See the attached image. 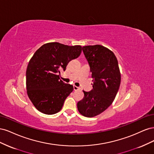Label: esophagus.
<instances>
[{"label":"esophagus","mask_w":154,"mask_h":154,"mask_svg":"<svg viewBox=\"0 0 154 154\" xmlns=\"http://www.w3.org/2000/svg\"><path fill=\"white\" fill-rule=\"evenodd\" d=\"M73 88H74V91H77V90H80V88L78 87H76L75 85L73 86Z\"/></svg>","instance_id":"esophagus-1"}]
</instances>
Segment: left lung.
I'll return each instance as SVG.
<instances>
[{"label": "left lung", "mask_w": 154, "mask_h": 154, "mask_svg": "<svg viewBox=\"0 0 154 154\" xmlns=\"http://www.w3.org/2000/svg\"><path fill=\"white\" fill-rule=\"evenodd\" d=\"M92 72V89L84 91V97L78 102L82 115L92 118L100 114L112 103L121 83L118 60L112 51L101 45L82 48Z\"/></svg>", "instance_id": "left-lung-1"}]
</instances>
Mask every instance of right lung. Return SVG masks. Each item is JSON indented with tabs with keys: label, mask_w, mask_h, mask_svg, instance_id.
<instances>
[{
	"label": "right lung",
	"mask_w": 154,
	"mask_h": 154,
	"mask_svg": "<svg viewBox=\"0 0 154 154\" xmlns=\"http://www.w3.org/2000/svg\"><path fill=\"white\" fill-rule=\"evenodd\" d=\"M81 45L69 46L58 42L45 44L29 60L26 70V88L35 108L45 114H54L62 109L72 85L60 79V70L82 53Z\"/></svg>",
	"instance_id": "1"
}]
</instances>
